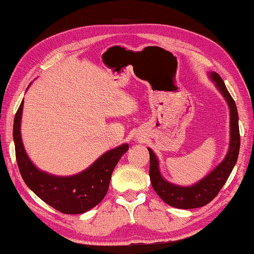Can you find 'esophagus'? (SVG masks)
<instances>
[{
    "mask_svg": "<svg viewBox=\"0 0 254 254\" xmlns=\"http://www.w3.org/2000/svg\"><path fill=\"white\" fill-rule=\"evenodd\" d=\"M141 140H142V139H141V137H140L139 135H136V136L134 137V141H135V142H137V141H141Z\"/></svg>",
    "mask_w": 254,
    "mask_h": 254,
    "instance_id": "esophagus-1",
    "label": "esophagus"
}]
</instances>
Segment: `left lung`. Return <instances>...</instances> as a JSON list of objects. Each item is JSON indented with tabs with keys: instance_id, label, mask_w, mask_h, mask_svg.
<instances>
[{
	"instance_id": "1",
	"label": "left lung",
	"mask_w": 254,
	"mask_h": 254,
	"mask_svg": "<svg viewBox=\"0 0 254 254\" xmlns=\"http://www.w3.org/2000/svg\"><path fill=\"white\" fill-rule=\"evenodd\" d=\"M208 77L215 84V87L222 94L230 109V143L225 158L210 171L209 174L190 186H180L168 182L162 177L159 168V160L151 149L148 148L150 154V180L158 196L176 208L190 209L203 207L213 200L221 188L224 186L227 178L238 161L240 151V131L239 114L235 102L227 91L221 76L215 71H209Z\"/></svg>"
}]
</instances>
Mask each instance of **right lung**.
<instances>
[{
    "label": "right lung",
    "mask_w": 254,
    "mask_h": 254,
    "mask_svg": "<svg viewBox=\"0 0 254 254\" xmlns=\"http://www.w3.org/2000/svg\"><path fill=\"white\" fill-rule=\"evenodd\" d=\"M23 101L13 123L15 157L24 183L40 199L64 214H83L101 203L110 186L111 176L128 150L124 143L109 150L88 168L71 176H57L40 170L25 152L21 136Z\"/></svg>",
    "instance_id": "add662e5"
}]
</instances>
